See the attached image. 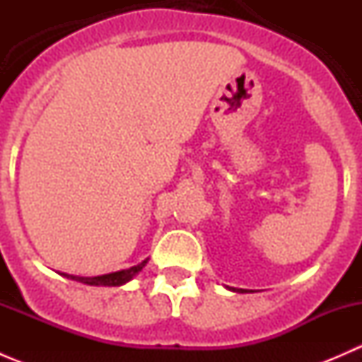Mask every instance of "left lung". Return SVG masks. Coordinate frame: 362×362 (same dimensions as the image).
<instances>
[{"instance_id":"obj_1","label":"left lung","mask_w":362,"mask_h":362,"mask_svg":"<svg viewBox=\"0 0 362 362\" xmlns=\"http://www.w3.org/2000/svg\"><path fill=\"white\" fill-rule=\"evenodd\" d=\"M233 291H236V289H233ZM240 293H247V291L245 289H240Z\"/></svg>"}]
</instances>
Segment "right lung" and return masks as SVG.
Masks as SVG:
<instances>
[{"label":"right lung","mask_w":362,"mask_h":362,"mask_svg":"<svg viewBox=\"0 0 362 362\" xmlns=\"http://www.w3.org/2000/svg\"><path fill=\"white\" fill-rule=\"evenodd\" d=\"M147 264V261L140 262L138 266H133L129 269H122V272H115V273H108V275H101V276H73V275H66L63 273L64 276L71 280H78V282L87 284V286H107V287H117L122 286V284L129 282L138 272H141V268Z\"/></svg>","instance_id":"1"}]
</instances>
